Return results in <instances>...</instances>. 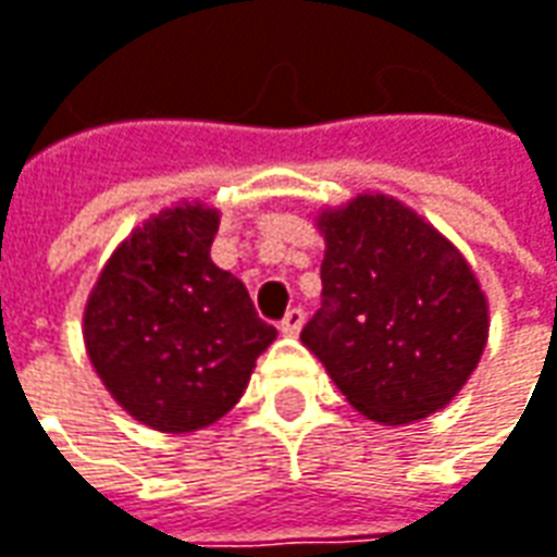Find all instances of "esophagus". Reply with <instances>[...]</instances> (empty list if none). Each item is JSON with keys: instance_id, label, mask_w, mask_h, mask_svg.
Wrapping results in <instances>:
<instances>
[{"instance_id": "obj_1", "label": "esophagus", "mask_w": 557, "mask_h": 557, "mask_svg": "<svg viewBox=\"0 0 557 557\" xmlns=\"http://www.w3.org/2000/svg\"><path fill=\"white\" fill-rule=\"evenodd\" d=\"M278 329H282V334H290V337H294V334L304 329V310H300V307H290Z\"/></svg>"}]
</instances>
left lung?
<instances>
[{
  "mask_svg": "<svg viewBox=\"0 0 557 557\" xmlns=\"http://www.w3.org/2000/svg\"><path fill=\"white\" fill-rule=\"evenodd\" d=\"M322 307L300 341L356 412L434 416L481 362L490 307L468 260L412 207L366 191L322 210Z\"/></svg>",
  "mask_w": 557,
  "mask_h": 557,
  "instance_id": "1",
  "label": "left lung"
}]
</instances>
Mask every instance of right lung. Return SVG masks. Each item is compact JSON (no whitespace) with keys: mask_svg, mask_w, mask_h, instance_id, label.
<instances>
[{"mask_svg":"<svg viewBox=\"0 0 557 557\" xmlns=\"http://www.w3.org/2000/svg\"><path fill=\"white\" fill-rule=\"evenodd\" d=\"M216 228L220 210L198 201L154 213L111 253L83 312L86 354L108 394L163 434L220 421L278 334L210 260Z\"/></svg>","mask_w":557,"mask_h":557,"instance_id":"right-lung-1","label":"right lung"}]
</instances>
